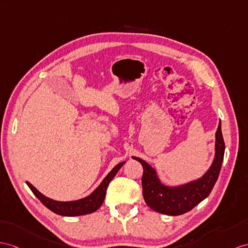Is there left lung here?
<instances>
[{
  "label": "left lung",
  "instance_id": "obj_1",
  "mask_svg": "<svg viewBox=\"0 0 248 248\" xmlns=\"http://www.w3.org/2000/svg\"><path fill=\"white\" fill-rule=\"evenodd\" d=\"M215 156L213 163L202 177L180 185H166L159 178L158 171L138 156L132 159L143 166V197L148 206L156 213L167 216H180L191 210L206 199L218 180L224 158L225 144L221 130V121L216 132Z\"/></svg>",
  "mask_w": 248,
  "mask_h": 248
}]
</instances>
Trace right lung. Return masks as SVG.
I'll return each instance as SVG.
<instances>
[{
  "mask_svg": "<svg viewBox=\"0 0 248 248\" xmlns=\"http://www.w3.org/2000/svg\"><path fill=\"white\" fill-rule=\"evenodd\" d=\"M124 163L125 162H121L118 165L114 166L109 171V173L104 178V180L102 181L101 184L96 187L89 196L75 201L53 200V199L44 196L42 192H40L35 188L32 184H30L29 182H26V184L28 185L29 188L31 189L33 195L43 203L44 206H46L48 209H50L52 213L64 217L84 216L94 213L96 209H99L101 207V205L104 202L108 184L110 183V181L114 178V176H116L120 168L124 165Z\"/></svg>",
  "mask_w": 248,
  "mask_h": 248,
  "instance_id": "add662e5",
  "label": "right lung"
}]
</instances>
